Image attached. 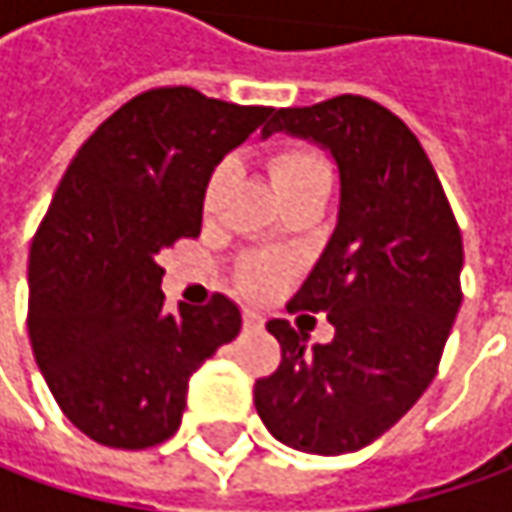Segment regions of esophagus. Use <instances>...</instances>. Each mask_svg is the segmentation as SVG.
Returning a JSON list of instances; mask_svg holds the SVG:
<instances>
[{
	"instance_id": "1",
	"label": "esophagus",
	"mask_w": 512,
	"mask_h": 512,
	"mask_svg": "<svg viewBox=\"0 0 512 512\" xmlns=\"http://www.w3.org/2000/svg\"><path fill=\"white\" fill-rule=\"evenodd\" d=\"M242 325H245V330H259V327H262V319H259L256 313L245 310V316H242Z\"/></svg>"
}]
</instances>
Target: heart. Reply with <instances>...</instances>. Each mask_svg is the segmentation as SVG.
<instances>
[{"instance_id":"obj_1","label":"heart","mask_w":512,"mask_h":512,"mask_svg":"<svg viewBox=\"0 0 512 512\" xmlns=\"http://www.w3.org/2000/svg\"><path fill=\"white\" fill-rule=\"evenodd\" d=\"M267 173L276 187L282 205L305 196L310 190H330V168L325 156L305 145H282L267 156ZM227 185H230V165L222 162L207 176L205 193H202V207L205 213H213L225 199ZM290 276V265L276 256H247L239 265V287L253 296H265L270 290L282 287Z\"/></svg>"}]
</instances>
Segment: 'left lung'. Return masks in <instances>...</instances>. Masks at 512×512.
Returning <instances> with one entry per match:
<instances>
[{
    "label": "left lung",
    "instance_id": "8db88e82",
    "mask_svg": "<svg viewBox=\"0 0 512 512\" xmlns=\"http://www.w3.org/2000/svg\"><path fill=\"white\" fill-rule=\"evenodd\" d=\"M287 130L325 145L342 176L339 225L287 310L327 313L333 342L307 347L287 319L267 330L279 367L253 384L265 427L287 447L353 453L402 419L433 382L462 305V230L422 142L367 96L282 108Z\"/></svg>",
    "mask_w": 512,
    "mask_h": 512
}]
</instances>
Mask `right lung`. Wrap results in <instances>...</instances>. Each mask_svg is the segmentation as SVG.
<instances>
[{
  "instance_id": "obj_1",
  "label": "right lung",
  "mask_w": 512,
  "mask_h": 512,
  "mask_svg": "<svg viewBox=\"0 0 512 512\" xmlns=\"http://www.w3.org/2000/svg\"><path fill=\"white\" fill-rule=\"evenodd\" d=\"M273 108L173 85L133 96L76 150L33 236L28 336L62 413L88 439L145 450L170 439L187 379L242 313L222 293L165 310L156 256L202 230L207 176Z\"/></svg>"
}]
</instances>
